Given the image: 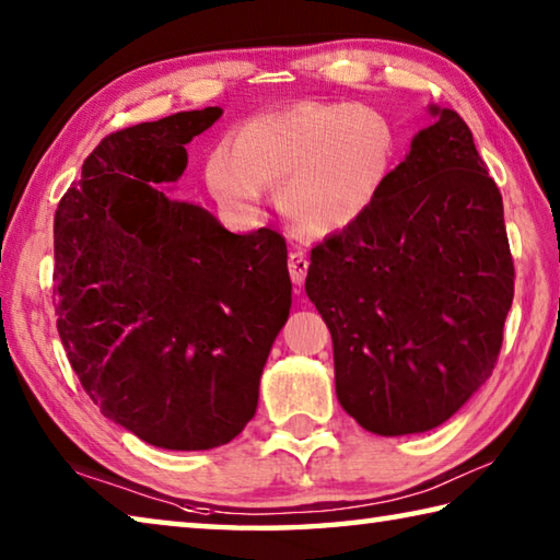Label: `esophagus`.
Returning <instances> with one entry per match:
<instances>
[{
    "instance_id": "esophagus-1",
    "label": "esophagus",
    "mask_w": 560,
    "mask_h": 560,
    "mask_svg": "<svg viewBox=\"0 0 560 560\" xmlns=\"http://www.w3.org/2000/svg\"><path fill=\"white\" fill-rule=\"evenodd\" d=\"M306 273H308V257L303 252H291L289 254V277L291 281L301 287L303 281H306Z\"/></svg>"
}]
</instances>
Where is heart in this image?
<instances>
[{
  "mask_svg": "<svg viewBox=\"0 0 560 560\" xmlns=\"http://www.w3.org/2000/svg\"><path fill=\"white\" fill-rule=\"evenodd\" d=\"M397 163L385 113L355 103L299 101L259 113L217 145L205 165L212 197L234 220H254L264 187L303 236L348 232L371 214Z\"/></svg>",
  "mask_w": 560,
  "mask_h": 560,
  "instance_id": "heart-1",
  "label": "heart"
}]
</instances>
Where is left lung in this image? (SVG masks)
<instances>
[{"label":"left lung","instance_id":"1","mask_svg":"<svg viewBox=\"0 0 560 560\" xmlns=\"http://www.w3.org/2000/svg\"><path fill=\"white\" fill-rule=\"evenodd\" d=\"M434 118L365 220L311 249L336 395L368 432L447 422L497 365L514 301L504 205L457 113Z\"/></svg>","mask_w":560,"mask_h":560}]
</instances>
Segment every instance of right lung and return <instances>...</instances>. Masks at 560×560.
<instances>
[{"label":"right lung","mask_w":560,"mask_h":560,"mask_svg":"<svg viewBox=\"0 0 560 560\" xmlns=\"http://www.w3.org/2000/svg\"><path fill=\"white\" fill-rule=\"evenodd\" d=\"M220 116L183 110L110 132L54 217L69 363L108 420L163 450H212L244 430L291 308L281 234H234L165 189Z\"/></svg>","instance_id":"add662e5"}]
</instances>
